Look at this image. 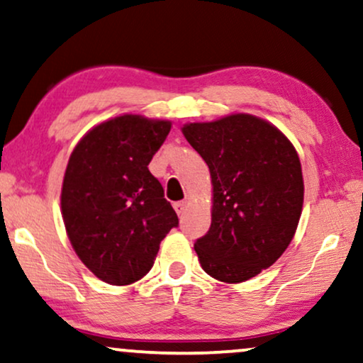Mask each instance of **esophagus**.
I'll use <instances>...</instances> for the list:
<instances>
[{"instance_id":"34e87169","label":"esophagus","mask_w":363,"mask_h":363,"mask_svg":"<svg viewBox=\"0 0 363 363\" xmlns=\"http://www.w3.org/2000/svg\"><path fill=\"white\" fill-rule=\"evenodd\" d=\"M174 209H176L177 214H182V212H186V209H187V201L174 202Z\"/></svg>"}]
</instances>
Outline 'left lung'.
Listing matches in <instances>:
<instances>
[{
	"instance_id": "obj_1",
	"label": "left lung",
	"mask_w": 363,
	"mask_h": 363,
	"mask_svg": "<svg viewBox=\"0 0 363 363\" xmlns=\"http://www.w3.org/2000/svg\"><path fill=\"white\" fill-rule=\"evenodd\" d=\"M182 133L209 166L214 187L211 227L194 244L202 269L229 284L255 277L284 254L301 219L296 147L250 114L191 123Z\"/></svg>"
}]
</instances>
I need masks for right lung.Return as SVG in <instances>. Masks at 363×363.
<instances>
[{
	"label": "right lung",
	"instance_id": "add662e5",
	"mask_svg": "<svg viewBox=\"0 0 363 363\" xmlns=\"http://www.w3.org/2000/svg\"><path fill=\"white\" fill-rule=\"evenodd\" d=\"M171 131L169 121L124 114L77 143L67 162L61 211L77 257L111 286L143 279L159 244L179 225L149 162Z\"/></svg>",
	"mask_w": 363,
	"mask_h": 363
}]
</instances>
